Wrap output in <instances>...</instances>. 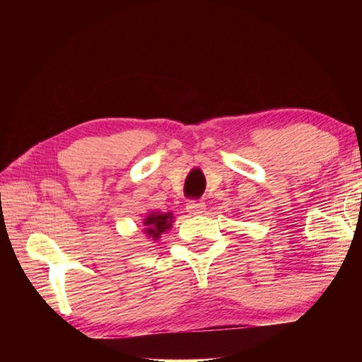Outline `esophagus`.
Masks as SVG:
<instances>
[{"mask_svg": "<svg viewBox=\"0 0 362 362\" xmlns=\"http://www.w3.org/2000/svg\"><path fill=\"white\" fill-rule=\"evenodd\" d=\"M187 210L189 214H193V216H196V214H202L205 211V204L201 201H189L187 204Z\"/></svg>", "mask_w": 362, "mask_h": 362, "instance_id": "obj_1", "label": "esophagus"}]
</instances>
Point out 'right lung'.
Returning a JSON list of instances; mask_svg holds the SVG:
<instances>
[{
	"label": "right lung",
	"mask_w": 362,
	"mask_h": 362,
	"mask_svg": "<svg viewBox=\"0 0 362 362\" xmlns=\"http://www.w3.org/2000/svg\"><path fill=\"white\" fill-rule=\"evenodd\" d=\"M174 216L173 213H161V211H149L143 219L144 233L153 241H157L158 238L168 232L173 227Z\"/></svg>",
	"instance_id": "obj_1"
}]
</instances>
